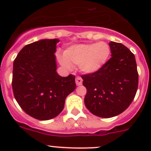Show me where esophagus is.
<instances>
[{
	"instance_id": "esophagus-1",
	"label": "esophagus",
	"mask_w": 151,
	"mask_h": 151,
	"mask_svg": "<svg viewBox=\"0 0 151 151\" xmlns=\"http://www.w3.org/2000/svg\"><path fill=\"white\" fill-rule=\"evenodd\" d=\"M83 84V79L80 77H76V85H81Z\"/></svg>"
}]
</instances>
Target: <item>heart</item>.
<instances>
[{"mask_svg":"<svg viewBox=\"0 0 151 151\" xmlns=\"http://www.w3.org/2000/svg\"><path fill=\"white\" fill-rule=\"evenodd\" d=\"M110 47L104 42L79 44L67 48L64 55H58L59 63L66 68L78 65L82 72L92 74L101 69L110 56Z\"/></svg>","mask_w":151,"mask_h":151,"instance_id":"b5f03b06","label":"heart"}]
</instances>
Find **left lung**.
I'll return each instance as SVG.
<instances>
[{
  "label": "left lung",
  "mask_w": 151,
  "mask_h": 151,
  "mask_svg": "<svg viewBox=\"0 0 151 151\" xmlns=\"http://www.w3.org/2000/svg\"><path fill=\"white\" fill-rule=\"evenodd\" d=\"M111 58L96 72L82 75L85 104L94 115L112 118L126 110L138 88L135 56L126 46L111 42Z\"/></svg>",
  "instance_id": "left-lung-1"
}]
</instances>
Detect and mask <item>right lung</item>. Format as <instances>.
<instances>
[{
  "label": "right lung",
  "instance_id": "1",
  "mask_svg": "<svg viewBox=\"0 0 151 151\" xmlns=\"http://www.w3.org/2000/svg\"><path fill=\"white\" fill-rule=\"evenodd\" d=\"M58 39H42L26 45L13 64L12 89L20 107L36 119L55 118L63 109L67 96L75 90V76L60 77L56 71Z\"/></svg>",
  "mask_w": 151,
  "mask_h": 151
}]
</instances>
